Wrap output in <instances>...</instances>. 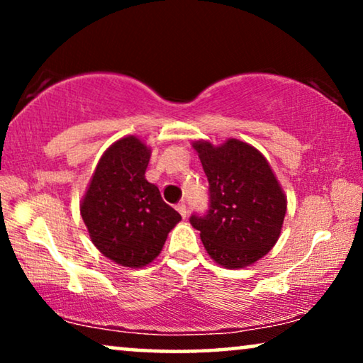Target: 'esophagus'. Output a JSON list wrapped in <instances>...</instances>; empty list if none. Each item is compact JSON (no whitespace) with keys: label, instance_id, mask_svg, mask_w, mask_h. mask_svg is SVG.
<instances>
[{"label":"esophagus","instance_id":"1","mask_svg":"<svg viewBox=\"0 0 363 363\" xmlns=\"http://www.w3.org/2000/svg\"><path fill=\"white\" fill-rule=\"evenodd\" d=\"M177 210H178V213H180V215H182L183 218H186V215H188V208H186V205H185V201L178 203Z\"/></svg>","mask_w":363,"mask_h":363}]
</instances>
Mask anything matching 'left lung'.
Returning <instances> with one entry per match:
<instances>
[{
    "label": "left lung",
    "instance_id": "obj_1",
    "mask_svg": "<svg viewBox=\"0 0 363 363\" xmlns=\"http://www.w3.org/2000/svg\"><path fill=\"white\" fill-rule=\"evenodd\" d=\"M208 178V210L193 213L208 255L225 267H245L279 240L286 196L269 163L255 147L228 140L221 147L195 142Z\"/></svg>",
    "mask_w": 363,
    "mask_h": 363
}]
</instances>
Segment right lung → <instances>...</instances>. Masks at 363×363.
I'll return each instance as SVG.
<instances>
[{
  "label": "right lung",
  "mask_w": 363,
  "mask_h": 363,
  "mask_svg": "<svg viewBox=\"0 0 363 363\" xmlns=\"http://www.w3.org/2000/svg\"><path fill=\"white\" fill-rule=\"evenodd\" d=\"M150 150L137 137L113 143L97 163L81 215L97 250L127 267L147 266L160 255L182 220L145 180Z\"/></svg>",
  "instance_id": "obj_1"
}]
</instances>
